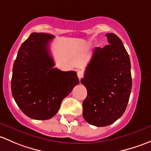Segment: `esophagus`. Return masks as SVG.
Here are the masks:
<instances>
[{"label": "esophagus", "instance_id": "34e87169", "mask_svg": "<svg viewBox=\"0 0 151 151\" xmlns=\"http://www.w3.org/2000/svg\"><path fill=\"white\" fill-rule=\"evenodd\" d=\"M83 75H84V73H83V72L82 70H78L77 71V76L80 80L83 77Z\"/></svg>", "mask_w": 151, "mask_h": 151}]
</instances>
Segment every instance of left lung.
Masks as SVG:
<instances>
[{
  "label": "left lung",
  "instance_id": "obj_1",
  "mask_svg": "<svg viewBox=\"0 0 151 151\" xmlns=\"http://www.w3.org/2000/svg\"><path fill=\"white\" fill-rule=\"evenodd\" d=\"M109 44L94 49L81 82L87 89L83 116L88 124L105 127L124 114L132 89L131 63L122 40L105 35Z\"/></svg>",
  "mask_w": 151,
  "mask_h": 151
}]
</instances>
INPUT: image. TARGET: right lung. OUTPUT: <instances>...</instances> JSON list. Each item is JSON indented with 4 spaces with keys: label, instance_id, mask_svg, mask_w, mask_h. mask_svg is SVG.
Segmentation results:
<instances>
[{
    "label": "right lung",
    "instance_id": "obj_1",
    "mask_svg": "<svg viewBox=\"0 0 151 151\" xmlns=\"http://www.w3.org/2000/svg\"><path fill=\"white\" fill-rule=\"evenodd\" d=\"M54 37L32 32L14 63L12 95L20 110L35 120H47L57 114L63 99L79 83L75 71L54 68L49 46Z\"/></svg>",
    "mask_w": 151,
    "mask_h": 151
}]
</instances>
